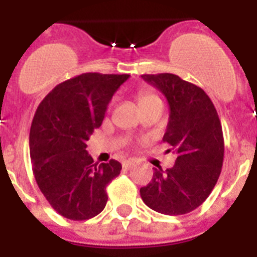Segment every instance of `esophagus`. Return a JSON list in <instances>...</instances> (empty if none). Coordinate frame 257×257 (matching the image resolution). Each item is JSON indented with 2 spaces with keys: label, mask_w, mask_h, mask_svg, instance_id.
Here are the masks:
<instances>
[{
  "label": "esophagus",
  "mask_w": 257,
  "mask_h": 257,
  "mask_svg": "<svg viewBox=\"0 0 257 257\" xmlns=\"http://www.w3.org/2000/svg\"><path fill=\"white\" fill-rule=\"evenodd\" d=\"M135 165V161H133V160H128V161H124L123 163H122V166H123V169H126V170H128V169H131V167H133V166Z\"/></svg>",
  "instance_id": "esophagus-1"
}]
</instances>
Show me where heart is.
Instances as JSON below:
<instances>
[{
  "mask_svg": "<svg viewBox=\"0 0 257 257\" xmlns=\"http://www.w3.org/2000/svg\"><path fill=\"white\" fill-rule=\"evenodd\" d=\"M138 101H139L140 108H147V106L153 105V104L161 103V99L152 92H140L139 96H138Z\"/></svg>",
  "mask_w": 257,
  "mask_h": 257,
  "instance_id": "b5f03b06",
  "label": "heart"
}]
</instances>
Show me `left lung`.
Segmentation results:
<instances>
[{"label": "left lung", "mask_w": 257, "mask_h": 257, "mask_svg": "<svg viewBox=\"0 0 257 257\" xmlns=\"http://www.w3.org/2000/svg\"><path fill=\"white\" fill-rule=\"evenodd\" d=\"M145 82L167 99L170 117L163 142L176 154L174 167L154 169L140 196L152 210L163 215H184L206 201L220 176L224 138L219 115L201 87L176 74H143Z\"/></svg>", "instance_id": "8db88e82"}]
</instances>
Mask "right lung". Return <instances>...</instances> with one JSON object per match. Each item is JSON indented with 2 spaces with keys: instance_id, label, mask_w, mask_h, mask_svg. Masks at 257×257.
<instances>
[{
  "instance_id": "1",
  "label": "right lung",
  "mask_w": 257,
  "mask_h": 257,
  "mask_svg": "<svg viewBox=\"0 0 257 257\" xmlns=\"http://www.w3.org/2000/svg\"><path fill=\"white\" fill-rule=\"evenodd\" d=\"M128 74L83 73L59 83L38 105L29 134L36 181L51 207L70 220L104 210L106 185L121 172L118 161L97 165L87 140L103 123L109 101Z\"/></svg>"
}]
</instances>
